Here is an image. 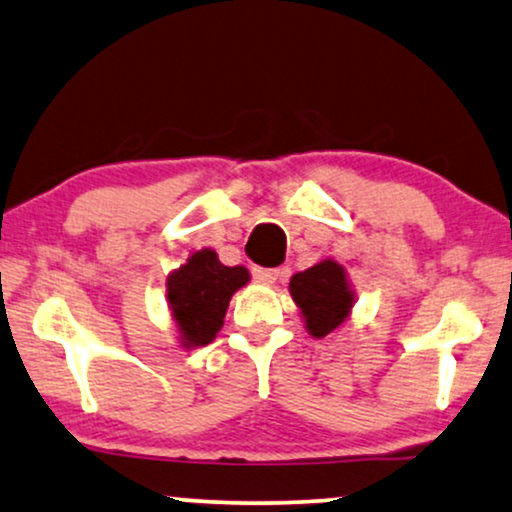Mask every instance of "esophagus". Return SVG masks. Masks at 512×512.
Returning <instances> with one entry per match:
<instances>
[{
	"label": "esophagus",
	"mask_w": 512,
	"mask_h": 512,
	"mask_svg": "<svg viewBox=\"0 0 512 512\" xmlns=\"http://www.w3.org/2000/svg\"><path fill=\"white\" fill-rule=\"evenodd\" d=\"M281 276V269H267V267H252V278L257 283H274Z\"/></svg>",
	"instance_id": "obj_1"
}]
</instances>
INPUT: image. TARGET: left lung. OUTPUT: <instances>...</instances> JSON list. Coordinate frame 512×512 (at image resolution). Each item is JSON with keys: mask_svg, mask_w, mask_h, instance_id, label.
I'll use <instances>...</instances> for the list:
<instances>
[{"mask_svg": "<svg viewBox=\"0 0 512 512\" xmlns=\"http://www.w3.org/2000/svg\"><path fill=\"white\" fill-rule=\"evenodd\" d=\"M290 295L302 309L313 337L330 335L337 325L344 323L353 304L344 269L332 260L292 276Z\"/></svg>", "mask_w": 512, "mask_h": 512, "instance_id": "1", "label": "left lung"}]
</instances>
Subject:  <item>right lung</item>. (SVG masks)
<instances>
[{"instance_id":"right-lung-1","label":"right lung","mask_w":512,"mask_h":512,"mask_svg":"<svg viewBox=\"0 0 512 512\" xmlns=\"http://www.w3.org/2000/svg\"><path fill=\"white\" fill-rule=\"evenodd\" d=\"M248 281V269L224 267L213 250L194 252L185 267L168 278L170 311L180 325L185 346L213 342L231 295Z\"/></svg>"}]
</instances>
